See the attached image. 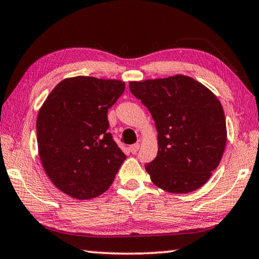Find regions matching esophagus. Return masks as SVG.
<instances>
[{
	"label": "esophagus",
	"mask_w": 259,
	"mask_h": 259,
	"mask_svg": "<svg viewBox=\"0 0 259 259\" xmlns=\"http://www.w3.org/2000/svg\"><path fill=\"white\" fill-rule=\"evenodd\" d=\"M139 147H140V145H139V144H134V145H132V146H130V151H131V153H133V154H134V153H137Z\"/></svg>",
	"instance_id": "esophagus-1"
}]
</instances>
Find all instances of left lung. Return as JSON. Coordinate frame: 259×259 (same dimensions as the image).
Wrapping results in <instances>:
<instances>
[{
  "instance_id": "8db88e82",
  "label": "left lung",
  "mask_w": 259,
  "mask_h": 259,
  "mask_svg": "<svg viewBox=\"0 0 259 259\" xmlns=\"http://www.w3.org/2000/svg\"><path fill=\"white\" fill-rule=\"evenodd\" d=\"M130 90L148 108L157 131V155L145 167L152 182L174 194L203 186L219 167L227 144L219 98L185 74L130 81Z\"/></svg>"
}]
</instances>
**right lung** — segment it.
Listing matches in <instances>:
<instances>
[{"label":"right lung","mask_w":259,"mask_h":259,"mask_svg":"<svg viewBox=\"0 0 259 259\" xmlns=\"http://www.w3.org/2000/svg\"><path fill=\"white\" fill-rule=\"evenodd\" d=\"M125 91V81L77 76L49 93L36 121L42 166L57 188L76 200L110 188L126 159L108 133L107 111Z\"/></svg>","instance_id":"add662e5"}]
</instances>
